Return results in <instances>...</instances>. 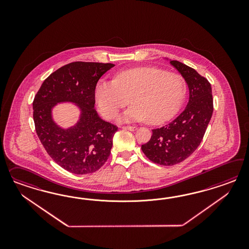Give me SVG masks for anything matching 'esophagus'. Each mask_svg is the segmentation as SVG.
Returning <instances> with one entry per match:
<instances>
[{"label":"esophagus","instance_id":"1","mask_svg":"<svg viewBox=\"0 0 249 249\" xmlns=\"http://www.w3.org/2000/svg\"><path fill=\"white\" fill-rule=\"evenodd\" d=\"M121 128H124V129H128L130 131H133V130L137 129V127H134V126H122Z\"/></svg>","mask_w":249,"mask_h":249}]
</instances>
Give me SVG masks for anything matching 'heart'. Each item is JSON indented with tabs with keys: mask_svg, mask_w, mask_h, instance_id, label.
<instances>
[{
	"mask_svg": "<svg viewBox=\"0 0 249 249\" xmlns=\"http://www.w3.org/2000/svg\"><path fill=\"white\" fill-rule=\"evenodd\" d=\"M187 93L181 75L152 67L128 68L117 73L113 80L100 79L95 88L99 112L112 120L119 111L132 106L120 121L140 120L151 125L162 124L179 111Z\"/></svg>",
	"mask_w": 249,
	"mask_h": 249,
	"instance_id": "obj_1",
	"label": "heart"
}]
</instances>
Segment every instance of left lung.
Wrapping results in <instances>:
<instances>
[{
	"label": "left lung",
	"mask_w": 249,
	"mask_h": 249,
	"mask_svg": "<svg viewBox=\"0 0 249 249\" xmlns=\"http://www.w3.org/2000/svg\"><path fill=\"white\" fill-rule=\"evenodd\" d=\"M188 85L189 102L174 121L152 129L148 142L142 145L146 157L160 165L180 163L201 143L213 110L211 84L194 68L177 60L170 61Z\"/></svg>",
	"instance_id": "1"
}]
</instances>
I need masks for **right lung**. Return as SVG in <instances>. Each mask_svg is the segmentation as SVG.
Segmentation results:
<instances>
[{"label": "right lung", "instance_id": "obj_1", "mask_svg": "<svg viewBox=\"0 0 249 249\" xmlns=\"http://www.w3.org/2000/svg\"><path fill=\"white\" fill-rule=\"evenodd\" d=\"M114 66L69 63L49 75L35 96L33 117L38 138L49 156L69 173H95L110 155L118 127L101 120L94 105L98 79ZM63 101L74 102L82 109L80 121L68 130L55 125L51 117L53 106Z\"/></svg>", "mask_w": 249, "mask_h": 249}]
</instances>
